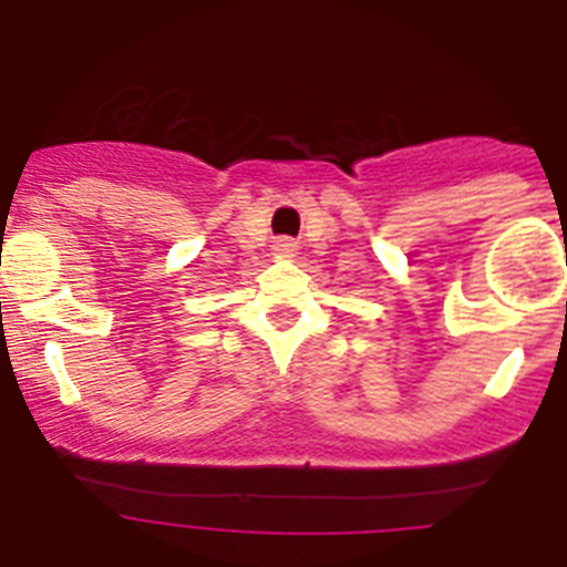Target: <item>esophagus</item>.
<instances>
[{"label":"esophagus","instance_id":"obj_1","mask_svg":"<svg viewBox=\"0 0 567 567\" xmlns=\"http://www.w3.org/2000/svg\"><path fill=\"white\" fill-rule=\"evenodd\" d=\"M275 249H278L280 255H289V252H295V244L289 238H284V240H278V247Z\"/></svg>","mask_w":567,"mask_h":567}]
</instances>
